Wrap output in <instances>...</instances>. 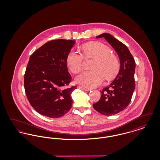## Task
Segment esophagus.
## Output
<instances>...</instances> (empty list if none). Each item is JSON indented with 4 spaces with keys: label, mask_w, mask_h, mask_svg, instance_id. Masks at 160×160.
<instances>
[{
    "label": "esophagus",
    "mask_w": 160,
    "mask_h": 160,
    "mask_svg": "<svg viewBox=\"0 0 160 160\" xmlns=\"http://www.w3.org/2000/svg\"><path fill=\"white\" fill-rule=\"evenodd\" d=\"M77 88H78V89H82V90H83V91H88L89 90V88H84V87L80 86H77Z\"/></svg>",
    "instance_id": "esophagus-1"
}]
</instances>
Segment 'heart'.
<instances>
[{
  "mask_svg": "<svg viewBox=\"0 0 160 160\" xmlns=\"http://www.w3.org/2000/svg\"><path fill=\"white\" fill-rule=\"evenodd\" d=\"M83 52L86 58H95L90 71H86L78 75L76 82L86 88L97 87L107 80L113 78L118 72L119 63L118 58L112 54L109 47L99 42H92L84 45ZM83 54L71 50L67 55V64L73 73H78L83 67Z\"/></svg>",
  "mask_w": 160,
  "mask_h": 160,
  "instance_id": "heart-1",
  "label": "heart"
}]
</instances>
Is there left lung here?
Wrapping results in <instances>:
<instances>
[{
    "mask_svg": "<svg viewBox=\"0 0 160 160\" xmlns=\"http://www.w3.org/2000/svg\"><path fill=\"white\" fill-rule=\"evenodd\" d=\"M96 38H104L118 54L120 69L114 80L101 91V98L93 104L101 114L111 116L123 110L131 101L135 89L136 63L128 47L109 33H104Z\"/></svg>",
    "mask_w": 160,
    "mask_h": 160,
    "instance_id": "obj_1",
    "label": "left lung"
}]
</instances>
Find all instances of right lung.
I'll use <instances>...</instances> for the list:
<instances>
[{
  "label": "right lung",
  "instance_id": "add662e5",
  "mask_svg": "<svg viewBox=\"0 0 160 160\" xmlns=\"http://www.w3.org/2000/svg\"><path fill=\"white\" fill-rule=\"evenodd\" d=\"M76 41L52 40L32 54L24 74V86L32 107L39 114L58 118L67 113L76 86L67 88L71 81L67 58Z\"/></svg>",
  "mask_w": 160,
  "mask_h": 160
}]
</instances>
